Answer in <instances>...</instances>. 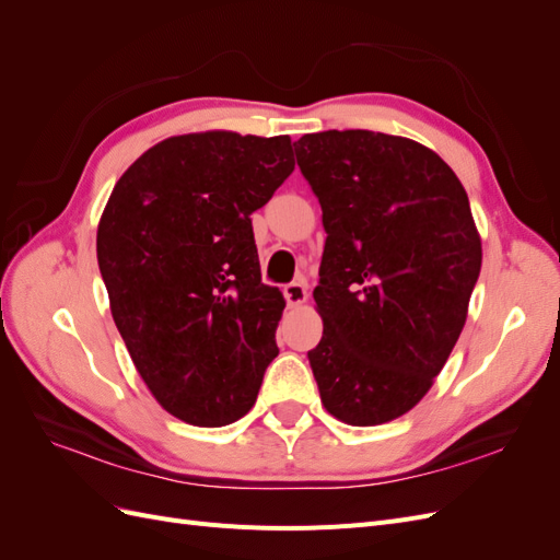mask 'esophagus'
<instances>
[{
	"mask_svg": "<svg viewBox=\"0 0 560 560\" xmlns=\"http://www.w3.org/2000/svg\"><path fill=\"white\" fill-rule=\"evenodd\" d=\"M284 299L290 306H301L308 299V287L303 282H290L284 287Z\"/></svg>",
	"mask_w": 560,
	"mask_h": 560,
	"instance_id": "1",
	"label": "esophagus"
}]
</instances>
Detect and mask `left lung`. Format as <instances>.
<instances>
[{
	"instance_id": "left-lung-1",
	"label": "left lung",
	"mask_w": 560,
	"mask_h": 560,
	"mask_svg": "<svg viewBox=\"0 0 560 560\" xmlns=\"http://www.w3.org/2000/svg\"><path fill=\"white\" fill-rule=\"evenodd\" d=\"M327 231L308 350L325 409L369 428L428 395L460 336L481 238L460 179L432 149L374 130L294 142Z\"/></svg>"
}]
</instances>
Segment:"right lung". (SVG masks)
I'll return each instance as SVG.
<instances>
[{
  "label": "right lung",
  "instance_id": "obj_1",
  "mask_svg": "<svg viewBox=\"0 0 560 560\" xmlns=\"http://www.w3.org/2000/svg\"><path fill=\"white\" fill-rule=\"evenodd\" d=\"M292 171L287 135H177L128 167L100 219L116 329L151 395L189 425L243 418L276 360L284 299L261 282L249 214Z\"/></svg>",
  "mask_w": 560,
  "mask_h": 560
}]
</instances>
